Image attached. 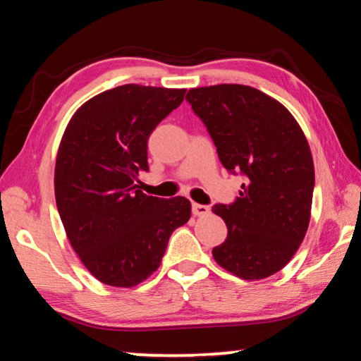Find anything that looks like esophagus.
<instances>
[{
	"label": "esophagus",
	"mask_w": 361,
	"mask_h": 361,
	"mask_svg": "<svg viewBox=\"0 0 361 361\" xmlns=\"http://www.w3.org/2000/svg\"><path fill=\"white\" fill-rule=\"evenodd\" d=\"M192 213L194 216H205L210 213L209 205H200V204H192Z\"/></svg>",
	"instance_id": "34e87169"
}]
</instances>
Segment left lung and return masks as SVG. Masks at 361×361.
I'll return each mask as SVG.
<instances>
[{"mask_svg":"<svg viewBox=\"0 0 361 361\" xmlns=\"http://www.w3.org/2000/svg\"><path fill=\"white\" fill-rule=\"evenodd\" d=\"M186 100L224 169L247 176L234 204L212 209L228 226L213 258L243 280L274 276L291 261L309 228L315 172L307 138L282 103L250 85L189 89Z\"/></svg>","mask_w":361,"mask_h":361,"instance_id":"1","label":"left lung"}]
</instances>
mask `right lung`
Returning a JSON list of instances; mask_svg holds the SVG:
<instances>
[{
	"label": "right lung",
	"mask_w": 361,
	"mask_h": 361,
	"mask_svg": "<svg viewBox=\"0 0 361 361\" xmlns=\"http://www.w3.org/2000/svg\"><path fill=\"white\" fill-rule=\"evenodd\" d=\"M186 89L124 84L78 108L63 132L54 188L66 237L102 283L132 288L161 266L172 232L191 202L138 189L148 170V138L181 105Z\"/></svg>",
	"instance_id": "obj_1"
}]
</instances>
